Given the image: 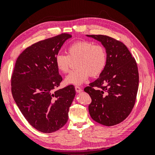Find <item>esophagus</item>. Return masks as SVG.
<instances>
[{
	"instance_id": "34e87169",
	"label": "esophagus",
	"mask_w": 155,
	"mask_h": 155,
	"mask_svg": "<svg viewBox=\"0 0 155 155\" xmlns=\"http://www.w3.org/2000/svg\"><path fill=\"white\" fill-rule=\"evenodd\" d=\"M75 89V91H76V92H77V93H80L82 91V88L80 87H78V86H76Z\"/></svg>"
}]
</instances>
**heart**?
Listing matches in <instances>:
<instances>
[{"instance_id":"obj_1","label":"heart","mask_w":155,"mask_h":155,"mask_svg":"<svg viewBox=\"0 0 155 155\" xmlns=\"http://www.w3.org/2000/svg\"><path fill=\"white\" fill-rule=\"evenodd\" d=\"M68 55L58 54L55 57V64L58 71L66 73L71 68L72 61H76L75 71L65 78L68 84L80 85L90 75H100L107 65V55L105 48L99 44L87 41H80L68 48Z\"/></svg>"}]
</instances>
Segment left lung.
Instances as JSON below:
<instances>
[{
	"label": "left lung",
	"mask_w": 155,
	"mask_h": 155,
	"mask_svg": "<svg viewBox=\"0 0 155 155\" xmlns=\"http://www.w3.org/2000/svg\"><path fill=\"white\" fill-rule=\"evenodd\" d=\"M104 47L107 65L99 78L84 89L92 102L88 109L95 121L104 126L118 124L134 107L138 90L137 63L126 45L105 35H87Z\"/></svg>",
	"instance_id": "8db88e82"
}]
</instances>
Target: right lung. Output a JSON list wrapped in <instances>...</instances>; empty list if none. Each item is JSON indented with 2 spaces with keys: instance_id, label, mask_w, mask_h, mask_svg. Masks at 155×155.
I'll return each instance as SVG.
<instances>
[{
  "instance_id": "obj_1",
  "label": "right lung",
  "mask_w": 155,
  "mask_h": 155,
  "mask_svg": "<svg viewBox=\"0 0 155 155\" xmlns=\"http://www.w3.org/2000/svg\"><path fill=\"white\" fill-rule=\"evenodd\" d=\"M68 34L40 41L27 48L17 59L11 78L12 94L29 124L40 132L50 133L68 119L75 96L73 85L57 90L62 81L55 57Z\"/></svg>"
}]
</instances>
